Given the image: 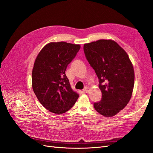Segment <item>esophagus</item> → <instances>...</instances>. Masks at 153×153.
<instances>
[{
  "label": "esophagus",
  "instance_id": "34e87169",
  "mask_svg": "<svg viewBox=\"0 0 153 153\" xmlns=\"http://www.w3.org/2000/svg\"><path fill=\"white\" fill-rule=\"evenodd\" d=\"M83 91H84V92H85V93H87L89 91V88L88 87H85L84 89H83Z\"/></svg>",
  "mask_w": 153,
  "mask_h": 153
}]
</instances>
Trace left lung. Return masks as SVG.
<instances>
[{
  "label": "left lung",
  "mask_w": 153,
  "mask_h": 153,
  "mask_svg": "<svg viewBox=\"0 0 153 153\" xmlns=\"http://www.w3.org/2000/svg\"><path fill=\"white\" fill-rule=\"evenodd\" d=\"M84 51L102 92L101 101L95 102L94 107L103 116L112 117L131 99L135 80L132 64L126 52L112 40L84 44Z\"/></svg>",
  "instance_id": "left-lung-1"
}]
</instances>
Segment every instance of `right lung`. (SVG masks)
<instances>
[{"mask_svg":"<svg viewBox=\"0 0 153 153\" xmlns=\"http://www.w3.org/2000/svg\"><path fill=\"white\" fill-rule=\"evenodd\" d=\"M80 48L79 45L50 43L36 59L32 73V89L41 104L51 112L65 113L78 98L72 90L65 71Z\"/></svg>","mask_w":153,"mask_h":153,"instance_id":"add662e5","label":"right lung"}]
</instances>
